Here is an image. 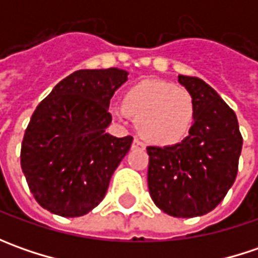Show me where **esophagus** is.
Wrapping results in <instances>:
<instances>
[{"mask_svg": "<svg viewBox=\"0 0 258 258\" xmlns=\"http://www.w3.org/2000/svg\"><path fill=\"white\" fill-rule=\"evenodd\" d=\"M144 148V145L141 144L138 139H135L134 142H132V149H142Z\"/></svg>", "mask_w": 258, "mask_h": 258, "instance_id": "obj_1", "label": "esophagus"}]
</instances>
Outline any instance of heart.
<instances>
[{"label":"heart","instance_id":"1","mask_svg":"<svg viewBox=\"0 0 258 258\" xmlns=\"http://www.w3.org/2000/svg\"><path fill=\"white\" fill-rule=\"evenodd\" d=\"M120 109L134 120L145 142L158 148L181 144L195 119L192 94L159 79H145L131 86L123 93Z\"/></svg>","mask_w":258,"mask_h":258}]
</instances>
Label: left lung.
Segmentation results:
<instances>
[{
    "instance_id": "8db88e82",
    "label": "left lung",
    "mask_w": 258,
    "mask_h": 258,
    "mask_svg": "<svg viewBox=\"0 0 258 258\" xmlns=\"http://www.w3.org/2000/svg\"><path fill=\"white\" fill-rule=\"evenodd\" d=\"M178 82L195 102L192 129L175 146L148 148V186L159 210L192 218L213 211L233 186L243 138L234 110L211 86L182 75Z\"/></svg>"
}]
</instances>
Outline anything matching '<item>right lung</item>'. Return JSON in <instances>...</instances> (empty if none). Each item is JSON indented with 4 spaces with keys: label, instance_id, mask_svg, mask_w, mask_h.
I'll list each match as a JSON object with an SVG mask.
<instances>
[{
    "label": "right lung",
    "instance_id": "obj_1",
    "mask_svg": "<svg viewBox=\"0 0 258 258\" xmlns=\"http://www.w3.org/2000/svg\"><path fill=\"white\" fill-rule=\"evenodd\" d=\"M127 75L116 67L77 70L37 106L21 145V168L44 210L82 217L104 198L134 141L106 134L110 99Z\"/></svg>",
    "mask_w": 258,
    "mask_h": 258
}]
</instances>
